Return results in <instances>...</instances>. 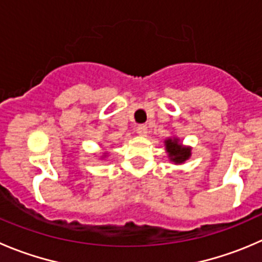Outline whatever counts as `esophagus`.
I'll return each instance as SVG.
<instances>
[{"instance_id":"obj_1","label":"esophagus","mask_w":262,"mask_h":262,"mask_svg":"<svg viewBox=\"0 0 262 262\" xmlns=\"http://www.w3.org/2000/svg\"><path fill=\"white\" fill-rule=\"evenodd\" d=\"M137 133H138V136H141V137L147 136V126L146 125H138L137 126Z\"/></svg>"}]
</instances>
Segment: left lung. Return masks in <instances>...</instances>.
<instances>
[{
	"label": "left lung",
	"instance_id": "8db88e82",
	"mask_svg": "<svg viewBox=\"0 0 262 262\" xmlns=\"http://www.w3.org/2000/svg\"><path fill=\"white\" fill-rule=\"evenodd\" d=\"M167 159L175 165L184 164L192 156V147L185 146L178 137H167L164 141Z\"/></svg>",
	"mask_w": 262,
	"mask_h": 262
}]
</instances>
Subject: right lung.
<instances>
[{
  "label": "right lung",
  "instance_id": "right-lung-1",
  "mask_svg": "<svg viewBox=\"0 0 262 262\" xmlns=\"http://www.w3.org/2000/svg\"><path fill=\"white\" fill-rule=\"evenodd\" d=\"M105 157H107V154H103V155H102V156H101V159H102V160H103V159H105Z\"/></svg>",
  "mask_w": 262,
  "mask_h": 262
}]
</instances>
